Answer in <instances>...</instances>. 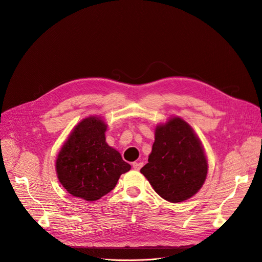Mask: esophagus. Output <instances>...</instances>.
<instances>
[{
  "instance_id": "obj_1",
  "label": "esophagus",
  "mask_w": 262,
  "mask_h": 262,
  "mask_svg": "<svg viewBox=\"0 0 262 262\" xmlns=\"http://www.w3.org/2000/svg\"><path fill=\"white\" fill-rule=\"evenodd\" d=\"M142 166H143V163H141V162H135V163H133V168H134L135 170H140Z\"/></svg>"
}]
</instances>
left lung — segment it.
I'll use <instances>...</instances> for the list:
<instances>
[{"label":"left lung","instance_id":"left-lung-1","mask_svg":"<svg viewBox=\"0 0 262 262\" xmlns=\"http://www.w3.org/2000/svg\"><path fill=\"white\" fill-rule=\"evenodd\" d=\"M140 171L161 198L180 203L202 188L208 162L192 127L182 118L172 117L156 127L148 163Z\"/></svg>","mask_w":262,"mask_h":262}]
</instances>
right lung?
<instances>
[{"label":"right lung","instance_id":"right-lung-1","mask_svg":"<svg viewBox=\"0 0 262 262\" xmlns=\"http://www.w3.org/2000/svg\"><path fill=\"white\" fill-rule=\"evenodd\" d=\"M106 127L98 117L83 119L57 155V178L73 196L97 201L112 191L120 176L130 169L121 155L107 145Z\"/></svg>","mask_w":262,"mask_h":262}]
</instances>
